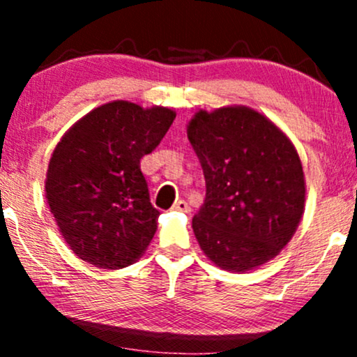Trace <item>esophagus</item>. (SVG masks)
<instances>
[{"mask_svg": "<svg viewBox=\"0 0 357 357\" xmlns=\"http://www.w3.org/2000/svg\"><path fill=\"white\" fill-rule=\"evenodd\" d=\"M173 210L183 211V213H190L191 211V206H190V204H188V202H184V199H179V202H176L173 204Z\"/></svg>", "mask_w": 357, "mask_h": 357, "instance_id": "obj_1", "label": "esophagus"}]
</instances>
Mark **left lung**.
Wrapping results in <instances>:
<instances>
[{"mask_svg": "<svg viewBox=\"0 0 357 357\" xmlns=\"http://www.w3.org/2000/svg\"><path fill=\"white\" fill-rule=\"evenodd\" d=\"M188 139L202 162L206 198L192 218L204 255L247 272L278 255L304 213L305 183L289 137L248 107L199 110Z\"/></svg>", "mask_w": 357, "mask_h": 357, "instance_id": "left-lung-1", "label": "left lung"}]
</instances>
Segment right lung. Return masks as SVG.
Returning <instances> with one entry per match:
<instances>
[{"instance_id": "right-lung-1", "label": "right lung", "mask_w": 357, "mask_h": 357, "mask_svg": "<svg viewBox=\"0 0 357 357\" xmlns=\"http://www.w3.org/2000/svg\"><path fill=\"white\" fill-rule=\"evenodd\" d=\"M176 114L116 100L93 109L61 137L47 171V199L77 257L117 270L144 253L158 228L141 171Z\"/></svg>"}]
</instances>
